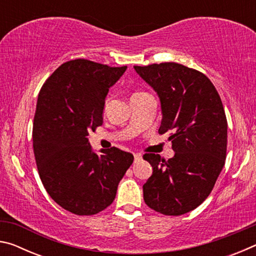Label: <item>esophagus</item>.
I'll use <instances>...</instances> for the list:
<instances>
[{"label":"esophagus","mask_w":256,"mask_h":256,"mask_svg":"<svg viewBox=\"0 0 256 256\" xmlns=\"http://www.w3.org/2000/svg\"><path fill=\"white\" fill-rule=\"evenodd\" d=\"M134 159H136V162H140V160L142 159V154H134Z\"/></svg>","instance_id":"obj_1"}]
</instances>
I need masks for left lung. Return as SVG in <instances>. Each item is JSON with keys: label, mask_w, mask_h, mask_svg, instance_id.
Segmentation results:
<instances>
[{"label": "left lung", "mask_w": 256, "mask_h": 256, "mask_svg": "<svg viewBox=\"0 0 256 256\" xmlns=\"http://www.w3.org/2000/svg\"><path fill=\"white\" fill-rule=\"evenodd\" d=\"M134 70L157 92L162 105L159 133H170L174 157L146 154L152 175L144 185L151 209L166 216L192 211L209 196L224 166L227 120L222 99L203 73L167 62Z\"/></svg>", "instance_id": "left-lung-1"}]
</instances>
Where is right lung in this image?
Wrapping results in <instances>:
<instances>
[{
	"mask_svg": "<svg viewBox=\"0 0 256 256\" xmlns=\"http://www.w3.org/2000/svg\"><path fill=\"white\" fill-rule=\"evenodd\" d=\"M128 66L78 58L42 84L34 118V154L42 183L63 209L92 216L110 206L133 154L118 148L94 152L88 136L102 124L105 98Z\"/></svg>",
	"mask_w": 256,
	"mask_h": 256,
	"instance_id": "add662e5",
	"label": "right lung"
}]
</instances>
